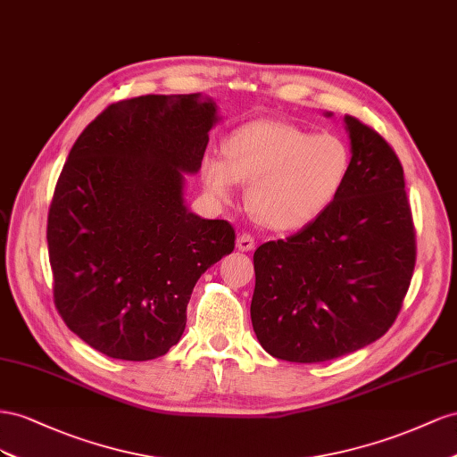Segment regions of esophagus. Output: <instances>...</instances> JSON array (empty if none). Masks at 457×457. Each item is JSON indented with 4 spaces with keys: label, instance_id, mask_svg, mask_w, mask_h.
Listing matches in <instances>:
<instances>
[{
    "label": "esophagus",
    "instance_id": "34e87169",
    "mask_svg": "<svg viewBox=\"0 0 457 457\" xmlns=\"http://www.w3.org/2000/svg\"><path fill=\"white\" fill-rule=\"evenodd\" d=\"M254 237L251 236V233H241V236L237 237V249L239 251H245V253H249V251H253L254 249Z\"/></svg>",
    "mask_w": 457,
    "mask_h": 457
}]
</instances>
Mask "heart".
I'll list each match as a JSON object with an SVG mask.
<instances>
[{
    "label": "heart",
    "instance_id": "b5f03b06",
    "mask_svg": "<svg viewBox=\"0 0 457 457\" xmlns=\"http://www.w3.org/2000/svg\"><path fill=\"white\" fill-rule=\"evenodd\" d=\"M350 168L352 153L343 137L254 120L229 136L226 156H206L203 181L221 201L233 197L237 179L251 181L246 203L254 216L276 229H298L337 201Z\"/></svg>",
    "mask_w": 457,
    "mask_h": 457
}]
</instances>
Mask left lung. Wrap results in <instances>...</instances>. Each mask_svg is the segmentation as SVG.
Masks as SVG:
<instances>
[{"label": "left lung", "instance_id": "8db88e82", "mask_svg": "<svg viewBox=\"0 0 457 457\" xmlns=\"http://www.w3.org/2000/svg\"><path fill=\"white\" fill-rule=\"evenodd\" d=\"M352 168L337 201L312 224L254 251L251 320L273 358L316 363L383 337L415 268L403 168L390 143L345 116Z\"/></svg>", "mask_w": 457, "mask_h": 457}]
</instances>
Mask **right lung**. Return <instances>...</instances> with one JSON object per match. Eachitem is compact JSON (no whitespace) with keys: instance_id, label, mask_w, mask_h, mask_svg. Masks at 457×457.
<instances>
[{"instance_id":"add662e5","label":"right lung","mask_w":457,"mask_h":457,"mask_svg":"<svg viewBox=\"0 0 457 457\" xmlns=\"http://www.w3.org/2000/svg\"><path fill=\"white\" fill-rule=\"evenodd\" d=\"M214 122L201 94L116 101L62 166L47 214L54 301L109 358L145 361L178 345L195 283L236 246L229 221L195 216L181 195Z\"/></svg>"}]
</instances>
